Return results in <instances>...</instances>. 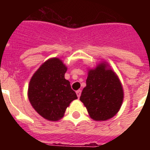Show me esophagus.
Returning <instances> with one entry per match:
<instances>
[{
  "label": "esophagus",
  "instance_id": "obj_1",
  "mask_svg": "<svg viewBox=\"0 0 150 150\" xmlns=\"http://www.w3.org/2000/svg\"><path fill=\"white\" fill-rule=\"evenodd\" d=\"M81 93H82L81 90H78V91H76V95H77L78 98H79L80 96H81Z\"/></svg>",
  "mask_w": 150,
  "mask_h": 150
}]
</instances>
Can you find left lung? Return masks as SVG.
Segmentation results:
<instances>
[{
	"label": "left lung",
	"mask_w": 150,
	"mask_h": 150,
	"mask_svg": "<svg viewBox=\"0 0 150 150\" xmlns=\"http://www.w3.org/2000/svg\"><path fill=\"white\" fill-rule=\"evenodd\" d=\"M123 100L122 84L107 62L103 61L96 68L88 69L86 86L80 100L92 119L103 121L112 118L121 109Z\"/></svg>",
	"instance_id": "8db88e82"
}]
</instances>
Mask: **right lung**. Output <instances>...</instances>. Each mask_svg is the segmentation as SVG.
Segmentation results:
<instances>
[{
  "mask_svg": "<svg viewBox=\"0 0 150 150\" xmlns=\"http://www.w3.org/2000/svg\"><path fill=\"white\" fill-rule=\"evenodd\" d=\"M68 68L58 57L48 59L32 76L28 98L33 109L43 118L57 121L64 115L67 107L78 99L64 79Z\"/></svg>",
  "mask_w": 150,
  "mask_h": 150,
  "instance_id": "1",
  "label": "right lung"
}]
</instances>
